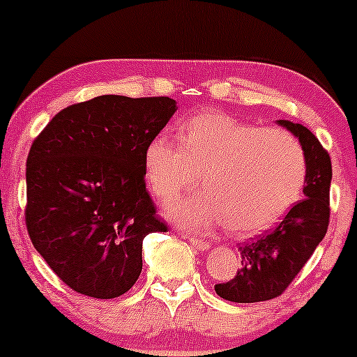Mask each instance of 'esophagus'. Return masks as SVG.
Wrapping results in <instances>:
<instances>
[{"label": "esophagus", "instance_id": "1", "mask_svg": "<svg viewBox=\"0 0 357 357\" xmlns=\"http://www.w3.org/2000/svg\"><path fill=\"white\" fill-rule=\"evenodd\" d=\"M190 241L192 243V247H196L198 250H202V252H204V250H208L211 247L210 241L206 240H199V238H195V236H190Z\"/></svg>", "mask_w": 357, "mask_h": 357}]
</instances>
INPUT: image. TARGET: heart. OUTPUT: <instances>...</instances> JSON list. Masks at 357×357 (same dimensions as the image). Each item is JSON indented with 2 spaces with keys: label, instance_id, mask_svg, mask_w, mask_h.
<instances>
[{
  "label": "heart",
  "instance_id": "1",
  "mask_svg": "<svg viewBox=\"0 0 357 357\" xmlns=\"http://www.w3.org/2000/svg\"><path fill=\"white\" fill-rule=\"evenodd\" d=\"M178 141L158 136L144 155L147 181L158 198H174L198 184L206 191L169 204L171 218L208 230L223 223L252 236L278 223L297 203L307 178L304 146L282 129H261L221 112L196 114Z\"/></svg>",
  "mask_w": 357,
  "mask_h": 357
}]
</instances>
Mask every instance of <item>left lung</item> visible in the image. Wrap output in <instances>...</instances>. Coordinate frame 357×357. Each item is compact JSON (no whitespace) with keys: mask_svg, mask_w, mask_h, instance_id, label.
<instances>
[{"mask_svg":"<svg viewBox=\"0 0 357 357\" xmlns=\"http://www.w3.org/2000/svg\"><path fill=\"white\" fill-rule=\"evenodd\" d=\"M298 137L307 158L304 199L297 202L273 230L245 241L241 265L231 280L216 284L225 301L252 304L282 296L304 268L329 227V190L333 165L319 139L302 124L277 121Z\"/></svg>","mask_w":357,"mask_h":357,"instance_id":"8db88e82","label":"left lung"}]
</instances>
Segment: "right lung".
<instances>
[{
    "instance_id": "add662e5",
    "label": "right lung",
    "mask_w": 357,
    "mask_h": 357,
    "mask_svg": "<svg viewBox=\"0 0 357 357\" xmlns=\"http://www.w3.org/2000/svg\"><path fill=\"white\" fill-rule=\"evenodd\" d=\"M174 112L169 97L100 96L60 110L31 144L28 235L75 292L126 294L141 275L142 240L167 231L146 190L144 155Z\"/></svg>"
}]
</instances>
